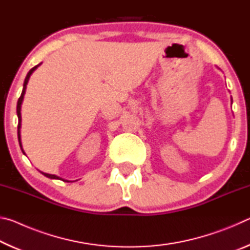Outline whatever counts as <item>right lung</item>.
<instances>
[{
    "label": "right lung",
    "instance_id": "obj_1",
    "mask_svg": "<svg viewBox=\"0 0 250 250\" xmlns=\"http://www.w3.org/2000/svg\"><path fill=\"white\" fill-rule=\"evenodd\" d=\"M42 64V62H41ZM41 64L36 65L35 67H33V68L28 71L27 75H26V78L24 80V84H23V90H22V94H21V97L19 98L18 101V107H16V112H18V118H19V125H18V137H19V142H20V146L21 149H22V152L24 153V150L22 147V142H21V121H22V116H21V107H22V103H23V99H24V95H25V91H26V86H27V83H28V79L31 77V75L33 74V71L35 70L37 67H39ZM25 154V153H24ZM42 174L45 175L46 177H49V179H56V180H62V181H65V182H69L67 180L62 179V177H59L57 175H54V174H48V173H44V172H41Z\"/></svg>",
    "mask_w": 250,
    "mask_h": 250
}]
</instances>
